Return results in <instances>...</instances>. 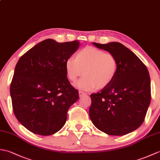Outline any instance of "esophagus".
Wrapping results in <instances>:
<instances>
[{"label":"esophagus","instance_id":"34e87169","mask_svg":"<svg viewBox=\"0 0 160 160\" xmlns=\"http://www.w3.org/2000/svg\"><path fill=\"white\" fill-rule=\"evenodd\" d=\"M84 95H86L85 93L82 92V91H79V96L80 97H82L84 96Z\"/></svg>","mask_w":160,"mask_h":160}]
</instances>
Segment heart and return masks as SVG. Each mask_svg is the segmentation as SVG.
Here are the masks:
<instances>
[{
  "label": "heart",
  "mask_w": 160,
  "mask_h": 160,
  "mask_svg": "<svg viewBox=\"0 0 160 160\" xmlns=\"http://www.w3.org/2000/svg\"><path fill=\"white\" fill-rule=\"evenodd\" d=\"M65 69L67 78L73 82L84 74L76 87L84 91H92L109 85L117 74L118 62L113 54L89 46L78 51L75 58L67 59Z\"/></svg>",
  "instance_id": "b5f03b06"
}]
</instances>
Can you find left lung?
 Here are the masks:
<instances>
[{
	"label": "left lung",
	"mask_w": 160,
	"mask_h": 160,
	"mask_svg": "<svg viewBox=\"0 0 160 160\" xmlns=\"http://www.w3.org/2000/svg\"><path fill=\"white\" fill-rule=\"evenodd\" d=\"M93 44L116 58L118 69L109 85L91 94V120L108 135L128 134L143 123L151 102L148 71L133 52L120 42Z\"/></svg>",
	"instance_id": "8db88e82"
}]
</instances>
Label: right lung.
Returning a JSON list of instances; mask_svg holds the SVG:
<instances>
[{"label": "right lung", "mask_w": 160, "mask_h": 160, "mask_svg": "<svg viewBox=\"0 0 160 160\" xmlns=\"http://www.w3.org/2000/svg\"><path fill=\"white\" fill-rule=\"evenodd\" d=\"M78 40L47 39L20 57L10 86L13 111L20 123L33 133L49 135L65 124L78 91L67 78L65 62L76 52Z\"/></svg>", "instance_id": "obj_1"}]
</instances>
